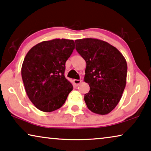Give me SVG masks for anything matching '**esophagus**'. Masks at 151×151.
I'll return each mask as SVG.
<instances>
[{"label":"esophagus","instance_id":"obj_1","mask_svg":"<svg viewBox=\"0 0 151 151\" xmlns=\"http://www.w3.org/2000/svg\"><path fill=\"white\" fill-rule=\"evenodd\" d=\"M73 82L74 84H76V85H78V84L81 83L82 80H76V79H75V80H73Z\"/></svg>","mask_w":151,"mask_h":151}]
</instances>
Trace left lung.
Listing matches in <instances>:
<instances>
[{"mask_svg":"<svg viewBox=\"0 0 151 151\" xmlns=\"http://www.w3.org/2000/svg\"><path fill=\"white\" fill-rule=\"evenodd\" d=\"M76 49L86 61L84 82L90 90L84 101L93 113L106 115L115 108L127 83V64L115 47L95 38L76 40Z\"/></svg>","mask_w":151,"mask_h":151,"instance_id":"obj_1","label":"left lung"}]
</instances>
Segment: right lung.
<instances>
[{"mask_svg":"<svg viewBox=\"0 0 151 151\" xmlns=\"http://www.w3.org/2000/svg\"><path fill=\"white\" fill-rule=\"evenodd\" d=\"M75 49L73 40L53 39L33 47L24 58L21 75L27 96L43 112L65 104L73 85L65 76V63Z\"/></svg>","mask_w":151,"mask_h":151,"instance_id":"right-lung-1","label":"right lung"}]
</instances>
